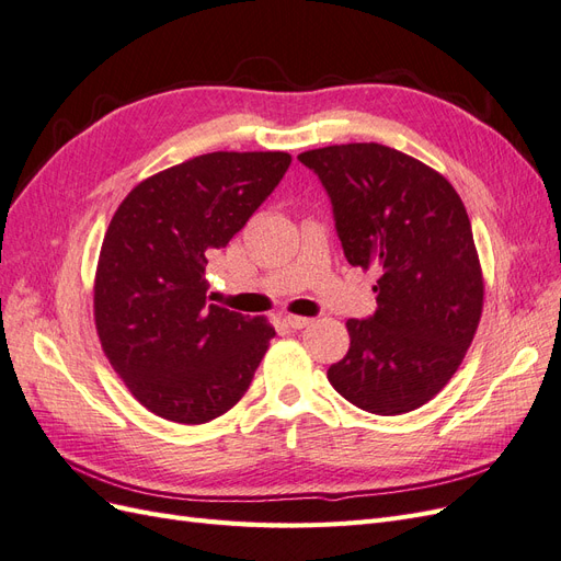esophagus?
Listing matches in <instances>:
<instances>
[{
    "label": "esophagus",
    "instance_id": "obj_1",
    "mask_svg": "<svg viewBox=\"0 0 561 561\" xmlns=\"http://www.w3.org/2000/svg\"><path fill=\"white\" fill-rule=\"evenodd\" d=\"M285 322H287V328L301 330V328L311 325V318H304V316H285Z\"/></svg>",
    "mask_w": 561,
    "mask_h": 561
}]
</instances>
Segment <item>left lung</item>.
<instances>
[{
	"label": "left lung",
	"mask_w": 561,
	"mask_h": 561,
	"mask_svg": "<svg viewBox=\"0 0 561 561\" xmlns=\"http://www.w3.org/2000/svg\"><path fill=\"white\" fill-rule=\"evenodd\" d=\"M297 159L325 186L348 264L381 271L379 309L346 322L351 348L328 379L369 414L412 412L454 377L482 316L463 201L433 168L386 145H332Z\"/></svg>",
	"instance_id": "obj_1"
}]
</instances>
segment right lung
<instances>
[{"mask_svg": "<svg viewBox=\"0 0 561 561\" xmlns=\"http://www.w3.org/2000/svg\"><path fill=\"white\" fill-rule=\"evenodd\" d=\"M285 151H213L140 182L114 213L95 274V328L149 412L206 423L243 398L276 330L206 297L208 257L276 190Z\"/></svg>", "mask_w": 561, "mask_h": 561, "instance_id": "obj_1", "label": "right lung"}]
</instances>
